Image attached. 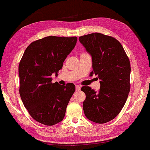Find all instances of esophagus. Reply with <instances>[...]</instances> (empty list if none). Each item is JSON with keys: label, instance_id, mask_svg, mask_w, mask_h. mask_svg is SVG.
<instances>
[{"label": "esophagus", "instance_id": "1", "mask_svg": "<svg viewBox=\"0 0 150 150\" xmlns=\"http://www.w3.org/2000/svg\"><path fill=\"white\" fill-rule=\"evenodd\" d=\"M80 88H81V87H80V86H79V85H76V91H80Z\"/></svg>", "mask_w": 150, "mask_h": 150}]
</instances>
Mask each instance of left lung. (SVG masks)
Segmentation results:
<instances>
[{
  "mask_svg": "<svg viewBox=\"0 0 150 150\" xmlns=\"http://www.w3.org/2000/svg\"><path fill=\"white\" fill-rule=\"evenodd\" d=\"M79 41L92 56L93 71L98 76L100 88L81 90L85 94L83 109L85 117L98 124L112 120L120 113L130 91L131 65L120 42L113 37L100 33L81 36Z\"/></svg>",
  "mask_w": 150,
  "mask_h": 150,
  "instance_id": "obj_1",
  "label": "left lung"
}]
</instances>
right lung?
I'll return each mask as SVG.
<instances>
[{"instance_id": "1", "label": "right lung", "mask_w": 150, "mask_h": 150, "mask_svg": "<svg viewBox=\"0 0 150 150\" xmlns=\"http://www.w3.org/2000/svg\"><path fill=\"white\" fill-rule=\"evenodd\" d=\"M77 37L48 36L32 42L24 51L19 65V92L30 115L46 126H53L64 118L67 105L76 90L52 82L51 76L62 68Z\"/></svg>"}]
</instances>
